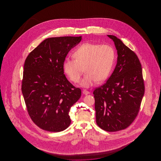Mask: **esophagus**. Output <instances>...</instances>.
I'll return each instance as SVG.
<instances>
[{"instance_id":"1","label":"esophagus","mask_w":161,"mask_h":161,"mask_svg":"<svg viewBox=\"0 0 161 161\" xmlns=\"http://www.w3.org/2000/svg\"><path fill=\"white\" fill-rule=\"evenodd\" d=\"M90 93V92H89V91L86 90H84L83 91V94H85V95H87V94H89Z\"/></svg>"}]
</instances>
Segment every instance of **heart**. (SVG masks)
I'll use <instances>...</instances> for the list:
<instances>
[{
	"label": "heart",
	"instance_id": "heart-1",
	"mask_svg": "<svg viewBox=\"0 0 161 161\" xmlns=\"http://www.w3.org/2000/svg\"><path fill=\"white\" fill-rule=\"evenodd\" d=\"M72 56L74 58H67L64 62V71L71 81L78 83L85 69L86 74L80 85L89 88L108 78L116 53L110 45L85 43L77 48Z\"/></svg>",
	"mask_w": 161,
	"mask_h": 161
}]
</instances>
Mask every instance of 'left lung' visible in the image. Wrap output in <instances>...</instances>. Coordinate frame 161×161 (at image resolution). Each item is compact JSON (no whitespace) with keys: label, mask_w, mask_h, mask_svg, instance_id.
<instances>
[{"label":"left lung","mask_w":161,"mask_h":161,"mask_svg":"<svg viewBox=\"0 0 161 161\" xmlns=\"http://www.w3.org/2000/svg\"><path fill=\"white\" fill-rule=\"evenodd\" d=\"M117 61L112 74L94 91L96 123L108 132L123 130L136 117L144 93L142 69L136 53L113 35Z\"/></svg>","instance_id":"obj_1"}]
</instances>
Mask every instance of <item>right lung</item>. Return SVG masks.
Instances as JSON below:
<instances>
[{"instance_id": "add662e5", "label": "right lung", "mask_w": 161, "mask_h": 161, "mask_svg": "<svg viewBox=\"0 0 161 161\" xmlns=\"http://www.w3.org/2000/svg\"><path fill=\"white\" fill-rule=\"evenodd\" d=\"M81 40V36L48 38L25 60L22 92L31 119L42 130L60 132L71 124L69 112L81 90L66 78L63 64Z\"/></svg>"}]
</instances>
